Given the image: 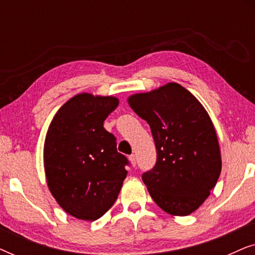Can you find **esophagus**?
<instances>
[{
	"mask_svg": "<svg viewBox=\"0 0 255 255\" xmlns=\"http://www.w3.org/2000/svg\"><path fill=\"white\" fill-rule=\"evenodd\" d=\"M135 159H137V158H135L134 154H132V155L128 156V161H130L132 167H134L135 163H137V160H135Z\"/></svg>",
	"mask_w": 255,
	"mask_h": 255,
	"instance_id": "obj_1",
	"label": "esophagus"
}]
</instances>
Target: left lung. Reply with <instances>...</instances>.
Returning a JSON list of instances; mask_svg holds the SVG:
<instances>
[{
    "mask_svg": "<svg viewBox=\"0 0 255 255\" xmlns=\"http://www.w3.org/2000/svg\"><path fill=\"white\" fill-rule=\"evenodd\" d=\"M151 128L156 162L142 174L153 201L172 216L196 211L210 195L222 170L218 137L202 103L176 82L128 97Z\"/></svg>",
    "mask_w": 255,
    "mask_h": 255,
    "instance_id": "obj_1",
    "label": "left lung"
}]
</instances>
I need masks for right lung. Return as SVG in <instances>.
<instances>
[{
	"instance_id": "obj_1",
	"label": "right lung",
	"mask_w": 255,
	"mask_h": 255,
	"mask_svg": "<svg viewBox=\"0 0 255 255\" xmlns=\"http://www.w3.org/2000/svg\"><path fill=\"white\" fill-rule=\"evenodd\" d=\"M115 96L80 93L54 115L44 142L48 190L73 217L96 221L116 202L128 175V159L103 128L116 109Z\"/></svg>"
}]
</instances>
